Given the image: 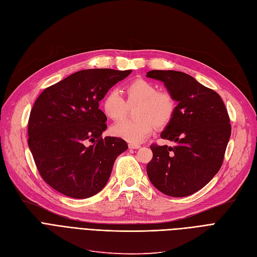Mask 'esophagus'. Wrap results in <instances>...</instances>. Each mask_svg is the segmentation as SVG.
I'll list each match as a JSON object with an SVG mask.
<instances>
[{
    "label": "esophagus",
    "instance_id": "1",
    "mask_svg": "<svg viewBox=\"0 0 257 257\" xmlns=\"http://www.w3.org/2000/svg\"><path fill=\"white\" fill-rule=\"evenodd\" d=\"M128 146L130 149H139L141 147V145H139V144H129Z\"/></svg>",
    "mask_w": 257,
    "mask_h": 257
}]
</instances>
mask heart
<instances>
[{
  "mask_svg": "<svg viewBox=\"0 0 257 257\" xmlns=\"http://www.w3.org/2000/svg\"><path fill=\"white\" fill-rule=\"evenodd\" d=\"M129 103L139 102L136 109V119H123L114 123L112 134L134 144L144 142L154 130V122L158 127L166 126L172 120L176 101L172 94L158 91L156 85L145 79H136L126 85ZM102 110L112 119L123 116L127 102L117 90H110L101 100Z\"/></svg>",
  "mask_w": 257,
  "mask_h": 257,
  "instance_id": "heart-1",
  "label": "heart"
}]
</instances>
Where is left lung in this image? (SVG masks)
I'll return each mask as SVG.
<instances>
[{
  "label": "left lung",
  "mask_w": 257,
  "mask_h": 257,
  "mask_svg": "<svg viewBox=\"0 0 257 257\" xmlns=\"http://www.w3.org/2000/svg\"><path fill=\"white\" fill-rule=\"evenodd\" d=\"M147 77L162 81L173 95L175 114L161 138L176 145H151L147 175L153 185L170 197L189 196L219 172L231 137L229 114L221 97L191 75L154 70Z\"/></svg>",
  "instance_id": "8db88e82"
}]
</instances>
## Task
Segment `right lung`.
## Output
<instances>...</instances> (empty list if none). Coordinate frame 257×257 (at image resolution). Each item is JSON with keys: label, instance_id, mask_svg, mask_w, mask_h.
Segmentation results:
<instances>
[{"label": "right lung", "instance_id": "add662e5", "mask_svg": "<svg viewBox=\"0 0 257 257\" xmlns=\"http://www.w3.org/2000/svg\"><path fill=\"white\" fill-rule=\"evenodd\" d=\"M131 70L89 69L46 88L28 120V147L44 181L65 196L84 199L106 186L127 143L101 138L107 116L99 101Z\"/></svg>", "mask_w": 257, "mask_h": 257}]
</instances>
